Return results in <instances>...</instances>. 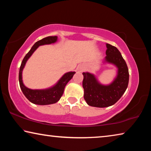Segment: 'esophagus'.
<instances>
[{
    "label": "esophagus",
    "mask_w": 151,
    "mask_h": 151,
    "mask_svg": "<svg viewBox=\"0 0 151 151\" xmlns=\"http://www.w3.org/2000/svg\"><path fill=\"white\" fill-rule=\"evenodd\" d=\"M79 70H80V71H82V70H83V68H79Z\"/></svg>",
    "instance_id": "1"
}]
</instances>
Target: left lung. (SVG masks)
<instances>
[{
  "mask_svg": "<svg viewBox=\"0 0 151 151\" xmlns=\"http://www.w3.org/2000/svg\"><path fill=\"white\" fill-rule=\"evenodd\" d=\"M106 48L104 60L115 65L118 73L116 78L109 85H101L93 74L83 73L84 99L91 106L104 108L113 105L124 93L129 84V69L120 51L110 44H106Z\"/></svg>",
  "mask_w": 151,
  "mask_h": 151,
  "instance_id": "left-lung-1",
  "label": "left lung"
}]
</instances>
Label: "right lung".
<instances>
[{
  "label": "right lung",
  "instance_id": "1",
  "mask_svg": "<svg viewBox=\"0 0 151 151\" xmlns=\"http://www.w3.org/2000/svg\"><path fill=\"white\" fill-rule=\"evenodd\" d=\"M57 37L55 36V37H45L44 39L35 42V44L32 46L31 49L29 50V52L27 53L23 58L21 65H20L19 75L20 88H21L22 93L24 94V96L27 97L28 100L35 104L47 105V104H54L58 102L63 95L64 89H65L66 84L73 77L74 75L75 74V72H68L65 73L54 86L47 89H44V90H32V89L26 87L24 85L22 80V73L27 60L29 59L30 56L32 55V53L35 52V50L39 46L52 44V43L57 42Z\"/></svg>",
  "mask_w": 151,
  "mask_h": 151
}]
</instances>
